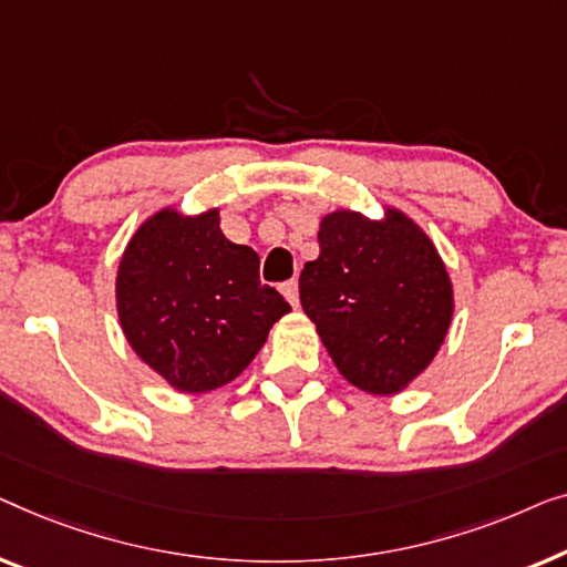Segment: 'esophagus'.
<instances>
[{"mask_svg":"<svg viewBox=\"0 0 567 567\" xmlns=\"http://www.w3.org/2000/svg\"><path fill=\"white\" fill-rule=\"evenodd\" d=\"M282 295H285L287 300H290L292 308H298V302H300V298H298V280L282 282Z\"/></svg>","mask_w":567,"mask_h":567,"instance_id":"esophagus-1","label":"esophagus"}]
</instances>
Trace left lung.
<instances>
[{
    "mask_svg": "<svg viewBox=\"0 0 567 567\" xmlns=\"http://www.w3.org/2000/svg\"><path fill=\"white\" fill-rule=\"evenodd\" d=\"M300 302L339 372L390 395L426 370L452 321V282L434 244L403 213L326 215Z\"/></svg>",
    "mask_w": 567,
    "mask_h": 567,
    "instance_id": "8db88e82",
    "label": "left lung"
}]
</instances>
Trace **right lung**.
Instances as JSON below:
<instances>
[{
    "label": "right lung",
    "instance_id": "obj_1",
    "mask_svg": "<svg viewBox=\"0 0 567 567\" xmlns=\"http://www.w3.org/2000/svg\"><path fill=\"white\" fill-rule=\"evenodd\" d=\"M218 210H162L131 238L117 313L135 354L185 393L238 378L290 310L259 282V254L223 236Z\"/></svg>",
    "mask_w": 567,
    "mask_h": 567
}]
</instances>
